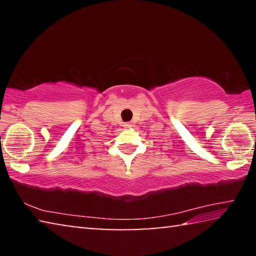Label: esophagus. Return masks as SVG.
<instances>
[{"mask_svg": "<svg viewBox=\"0 0 256 256\" xmlns=\"http://www.w3.org/2000/svg\"><path fill=\"white\" fill-rule=\"evenodd\" d=\"M124 128H132V124H131V123H124Z\"/></svg>", "mask_w": 256, "mask_h": 256, "instance_id": "34e87169", "label": "esophagus"}]
</instances>
